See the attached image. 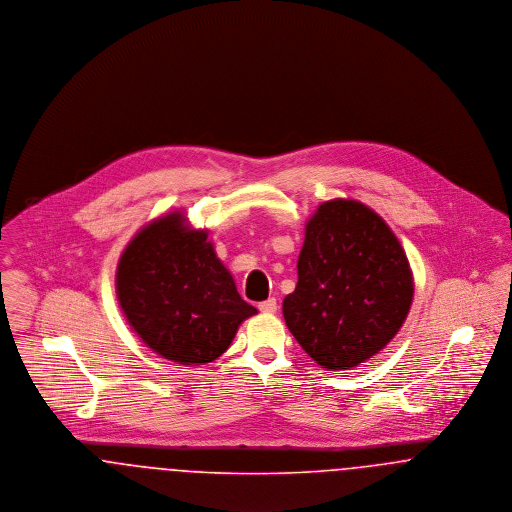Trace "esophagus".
<instances>
[{"label":"esophagus","instance_id":"esophagus-1","mask_svg":"<svg viewBox=\"0 0 512 512\" xmlns=\"http://www.w3.org/2000/svg\"><path fill=\"white\" fill-rule=\"evenodd\" d=\"M259 309H261V313H265V315H272V313H276L278 303H276V299H274V297H270L267 301L259 303Z\"/></svg>","mask_w":512,"mask_h":512}]
</instances>
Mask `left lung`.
Here are the masks:
<instances>
[{
    "label": "left lung",
    "instance_id": "left-lung-1",
    "mask_svg": "<svg viewBox=\"0 0 512 512\" xmlns=\"http://www.w3.org/2000/svg\"><path fill=\"white\" fill-rule=\"evenodd\" d=\"M297 286L286 324L326 370H349L380 353L411 311L413 270L388 222L357 199L336 197L305 222Z\"/></svg>",
    "mask_w": 512,
    "mask_h": 512
}]
</instances>
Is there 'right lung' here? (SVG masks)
Masks as SVG:
<instances>
[{
	"instance_id": "right-lung-1",
	"label": "right lung",
	"mask_w": 512,
	"mask_h": 512,
	"mask_svg": "<svg viewBox=\"0 0 512 512\" xmlns=\"http://www.w3.org/2000/svg\"><path fill=\"white\" fill-rule=\"evenodd\" d=\"M122 315L153 353L176 365L213 363L257 309L238 293L207 228L184 211L147 222L115 272Z\"/></svg>"
}]
</instances>
